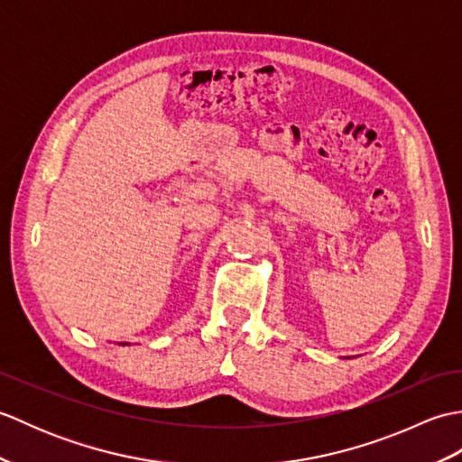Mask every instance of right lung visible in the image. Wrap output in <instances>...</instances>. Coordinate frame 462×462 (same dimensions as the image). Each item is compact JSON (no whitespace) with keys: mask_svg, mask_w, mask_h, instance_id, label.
I'll use <instances>...</instances> for the list:
<instances>
[{"mask_svg":"<svg viewBox=\"0 0 462 462\" xmlns=\"http://www.w3.org/2000/svg\"><path fill=\"white\" fill-rule=\"evenodd\" d=\"M119 346H129V343H119Z\"/></svg>","mask_w":462,"mask_h":462,"instance_id":"add662e5","label":"right lung"}]
</instances>
